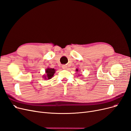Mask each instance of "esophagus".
<instances>
[{
    "label": "esophagus",
    "mask_w": 131,
    "mask_h": 131,
    "mask_svg": "<svg viewBox=\"0 0 131 131\" xmlns=\"http://www.w3.org/2000/svg\"><path fill=\"white\" fill-rule=\"evenodd\" d=\"M62 68L63 69H65V70H66V69H67V66H66V65H62Z\"/></svg>",
    "instance_id": "obj_1"
}]
</instances>
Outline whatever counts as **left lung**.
Masks as SVG:
<instances>
[{
	"instance_id": "left-lung-1",
	"label": "left lung",
	"mask_w": 131,
	"mask_h": 131,
	"mask_svg": "<svg viewBox=\"0 0 131 131\" xmlns=\"http://www.w3.org/2000/svg\"><path fill=\"white\" fill-rule=\"evenodd\" d=\"M76 71L77 72V71H78V69H76Z\"/></svg>"
}]
</instances>
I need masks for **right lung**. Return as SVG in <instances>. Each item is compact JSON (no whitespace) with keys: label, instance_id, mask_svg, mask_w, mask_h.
<instances>
[{"label":"right lung","instance_id":"obj_1","mask_svg":"<svg viewBox=\"0 0 131 131\" xmlns=\"http://www.w3.org/2000/svg\"><path fill=\"white\" fill-rule=\"evenodd\" d=\"M56 72V70L52 68H47L46 70V75H44L43 77L45 79H51L54 74V73Z\"/></svg>","mask_w":131,"mask_h":131}]
</instances>
